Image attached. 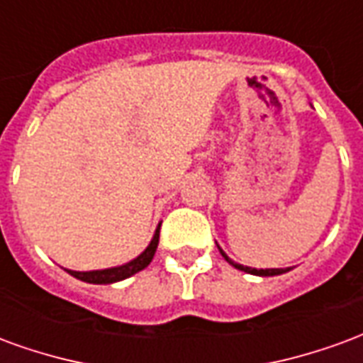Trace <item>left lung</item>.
I'll list each match as a JSON object with an SVG mask.
<instances>
[{
	"mask_svg": "<svg viewBox=\"0 0 363 363\" xmlns=\"http://www.w3.org/2000/svg\"><path fill=\"white\" fill-rule=\"evenodd\" d=\"M218 249H220V247H218ZM220 252H221V257L228 260L229 264H233V267H235L237 270H243V272H247V274H255V276H278V274L288 272V268H267V270H262V268H260V270H259V268L243 267V264H237V262H233V260L229 259L228 255L221 251V249H220Z\"/></svg>",
	"mask_w": 363,
	"mask_h": 363,
	"instance_id": "8db88e82",
	"label": "left lung"
}]
</instances>
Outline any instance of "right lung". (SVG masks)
Listing matches in <instances>:
<instances>
[{
    "label": "right lung",
    "mask_w": 363,
    "mask_h": 363,
    "mask_svg": "<svg viewBox=\"0 0 363 363\" xmlns=\"http://www.w3.org/2000/svg\"><path fill=\"white\" fill-rule=\"evenodd\" d=\"M159 229H161V223L155 229V235L151 239V243L147 245V249L140 257H135L134 260H130V262L122 264V267L104 268V270H91V272H75V270H67V272L72 274L74 278H77V280L87 281V284H114V281L126 280L130 276H134L140 270H143L153 260V255L157 251L159 245Z\"/></svg>",
    "instance_id": "obj_1"
}]
</instances>
